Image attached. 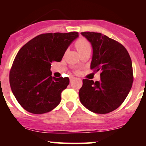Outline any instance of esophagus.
<instances>
[{
    "instance_id": "esophagus-1",
    "label": "esophagus",
    "mask_w": 146,
    "mask_h": 146,
    "mask_svg": "<svg viewBox=\"0 0 146 146\" xmlns=\"http://www.w3.org/2000/svg\"><path fill=\"white\" fill-rule=\"evenodd\" d=\"M75 77H71V78H70V81H73V80H75Z\"/></svg>"
}]
</instances>
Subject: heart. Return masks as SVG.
<instances>
[{
    "mask_svg": "<svg viewBox=\"0 0 146 146\" xmlns=\"http://www.w3.org/2000/svg\"><path fill=\"white\" fill-rule=\"evenodd\" d=\"M75 47L78 49L79 53H80V52H82L85 50L90 48V44L86 39L80 38L75 42Z\"/></svg>",
    "mask_w": 146,
    "mask_h": 146,
    "instance_id": "b5f03b06",
    "label": "heart"
}]
</instances>
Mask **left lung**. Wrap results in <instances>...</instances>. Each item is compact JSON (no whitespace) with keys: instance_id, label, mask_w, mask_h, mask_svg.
<instances>
[{"instance_id":"1","label":"left lung","mask_w":146,"mask_h":146,"mask_svg":"<svg viewBox=\"0 0 146 146\" xmlns=\"http://www.w3.org/2000/svg\"><path fill=\"white\" fill-rule=\"evenodd\" d=\"M93 48L90 68L101 71L100 81L83 80L80 102L93 113L117 109L128 96L133 82L131 58L119 42L100 33L82 32Z\"/></svg>"}]
</instances>
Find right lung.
<instances>
[{
	"instance_id": "right-lung-1",
	"label": "right lung",
	"mask_w": 146,
	"mask_h": 146,
	"mask_svg": "<svg viewBox=\"0 0 146 146\" xmlns=\"http://www.w3.org/2000/svg\"><path fill=\"white\" fill-rule=\"evenodd\" d=\"M78 32L40 34L18 52L9 73L12 93L24 109L33 114L51 111L60 103L68 78L52 77L51 63L60 62Z\"/></svg>"
}]
</instances>
